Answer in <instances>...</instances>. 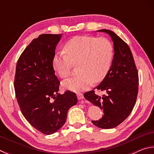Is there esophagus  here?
<instances>
[{
    "instance_id": "1",
    "label": "esophagus",
    "mask_w": 154,
    "mask_h": 154,
    "mask_svg": "<svg viewBox=\"0 0 154 154\" xmlns=\"http://www.w3.org/2000/svg\"><path fill=\"white\" fill-rule=\"evenodd\" d=\"M77 98L79 99V100H81V99L83 98V94L82 93H80V92L77 93Z\"/></svg>"
}]
</instances>
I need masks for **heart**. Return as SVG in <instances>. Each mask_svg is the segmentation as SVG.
Listing matches in <instances>:
<instances>
[{"mask_svg": "<svg viewBox=\"0 0 154 154\" xmlns=\"http://www.w3.org/2000/svg\"><path fill=\"white\" fill-rule=\"evenodd\" d=\"M64 54H56L52 66L61 78L71 73V66L77 64L76 77L62 82L64 89L79 92L86 90L92 83L103 81L111 69L113 47L106 38L91 36H76L64 44Z\"/></svg>", "mask_w": 154, "mask_h": 154, "instance_id": "1", "label": "heart"}]
</instances>
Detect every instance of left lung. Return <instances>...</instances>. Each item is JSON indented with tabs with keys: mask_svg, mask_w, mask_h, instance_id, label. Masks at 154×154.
Segmentation results:
<instances>
[{
	"mask_svg": "<svg viewBox=\"0 0 154 154\" xmlns=\"http://www.w3.org/2000/svg\"><path fill=\"white\" fill-rule=\"evenodd\" d=\"M97 31L110 36L113 42V58L108 74L95 88L106 94L98 96L92 90L85 92L84 98L103 111L102 118L92 121V124L100 128L109 129L123 122L133 109L138 94L139 75L128 45L113 31Z\"/></svg>",
	"mask_w": 154,
	"mask_h": 154,
	"instance_id": "obj_1",
	"label": "left lung"
}]
</instances>
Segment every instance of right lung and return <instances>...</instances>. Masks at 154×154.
<instances>
[{
	"label": "right lung",
	"mask_w": 154,
	"mask_h": 154,
	"mask_svg": "<svg viewBox=\"0 0 154 154\" xmlns=\"http://www.w3.org/2000/svg\"><path fill=\"white\" fill-rule=\"evenodd\" d=\"M62 35H39L24 49L16 65L14 88L21 111L32 127L45 134L62 128L69 109L77 103L75 93H58L60 82L52 66Z\"/></svg>",
	"instance_id": "add662e5"
}]
</instances>
